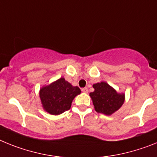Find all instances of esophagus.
Instances as JSON below:
<instances>
[{
	"instance_id": "obj_1",
	"label": "esophagus",
	"mask_w": 157,
	"mask_h": 157,
	"mask_svg": "<svg viewBox=\"0 0 157 157\" xmlns=\"http://www.w3.org/2000/svg\"><path fill=\"white\" fill-rule=\"evenodd\" d=\"M81 91H82L83 92H84V93H88V88H81Z\"/></svg>"
}]
</instances>
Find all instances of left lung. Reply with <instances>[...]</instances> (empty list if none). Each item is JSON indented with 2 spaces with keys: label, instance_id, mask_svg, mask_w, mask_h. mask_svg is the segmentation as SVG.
<instances>
[{
  "label": "left lung",
  "instance_id": "1",
  "mask_svg": "<svg viewBox=\"0 0 157 157\" xmlns=\"http://www.w3.org/2000/svg\"><path fill=\"white\" fill-rule=\"evenodd\" d=\"M94 92L89 94L96 112L111 115L121 108L125 102V94L118 93L107 82L93 84Z\"/></svg>",
  "mask_w": 157,
  "mask_h": 157
}]
</instances>
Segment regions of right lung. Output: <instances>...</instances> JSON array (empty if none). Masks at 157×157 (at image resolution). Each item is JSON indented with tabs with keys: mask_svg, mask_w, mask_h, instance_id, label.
<instances>
[{
	"mask_svg": "<svg viewBox=\"0 0 157 157\" xmlns=\"http://www.w3.org/2000/svg\"><path fill=\"white\" fill-rule=\"evenodd\" d=\"M81 91L77 86H73L64 77L39 90V97L43 110L53 115H58L69 110L74 98Z\"/></svg>",
	"mask_w": 157,
	"mask_h": 157,
	"instance_id": "1",
	"label": "right lung"
}]
</instances>
